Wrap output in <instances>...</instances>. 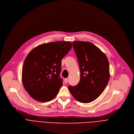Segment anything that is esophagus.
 <instances>
[{
	"label": "esophagus",
	"instance_id": "esophagus-1",
	"mask_svg": "<svg viewBox=\"0 0 134 134\" xmlns=\"http://www.w3.org/2000/svg\"><path fill=\"white\" fill-rule=\"evenodd\" d=\"M64 81H65V82L66 83H68V81H69L68 79H67V78L65 79H64Z\"/></svg>",
	"mask_w": 134,
	"mask_h": 134
}]
</instances>
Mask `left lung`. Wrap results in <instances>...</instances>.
Here are the masks:
<instances>
[{
    "label": "left lung",
    "mask_w": 134,
    "mask_h": 134,
    "mask_svg": "<svg viewBox=\"0 0 134 134\" xmlns=\"http://www.w3.org/2000/svg\"><path fill=\"white\" fill-rule=\"evenodd\" d=\"M80 70V80L69 89L77 101L89 103L98 98L107 85L110 77L109 64L104 53L90 42L72 43Z\"/></svg>",
    "instance_id": "1"
}]
</instances>
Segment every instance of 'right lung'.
<instances>
[{
	"mask_svg": "<svg viewBox=\"0 0 134 134\" xmlns=\"http://www.w3.org/2000/svg\"><path fill=\"white\" fill-rule=\"evenodd\" d=\"M72 48L69 42L43 44L32 49L22 69L23 86L29 94L40 102L54 99L63 85L61 62Z\"/></svg>",
	"mask_w": 134,
	"mask_h": 134,
	"instance_id": "add662e5",
	"label": "right lung"
}]
</instances>
